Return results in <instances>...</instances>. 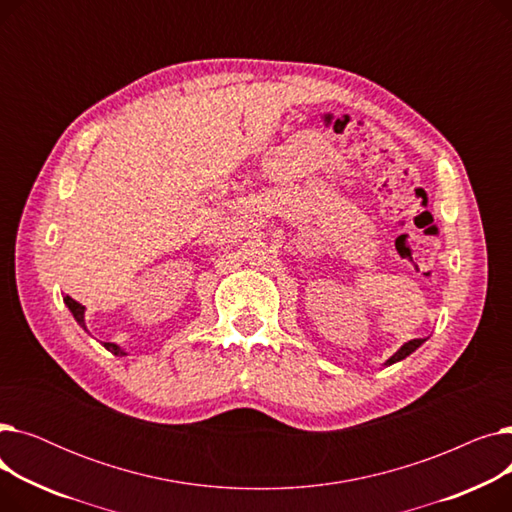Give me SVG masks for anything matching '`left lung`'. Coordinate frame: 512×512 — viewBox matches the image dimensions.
Listing matches in <instances>:
<instances>
[{
  "label": "left lung",
  "instance_id": "1",
  "mask_svg": "<svg viewBox=\"0 0 512 512\" xmlns=\"http://www.w3.org/2000/svg\"><path fill=\"white\" fill-rule=\"evenodd\" d=\"M423 342H425V338L409 340L405 346H400V351H398V353H394V355L386 361V365H392V363H396V361H402L405 357H409L413 351H417V348H419Z\"/></svg>",
  "mask_w": 512,
  "mask_h": 512
}]
</instances>
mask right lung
I'll return each instance as SVG.
<instances>
[{
	"label": "right lung",
	"instance_id": "add662e5",
	"mask_svg": "<svg viewBox=\"0 0 512 512\" xmlns=\"http://www.w3.org/2000/svg\"><path fill=\"white\" fill-rule=\"evenodd\" d=\"M64 303L68 305V309L72 311V315H74V319L78 321V324L85 328V307L80 305L78 301H74L72 297H68V294H66V297H64ZM85 330H87V328H85ZM103 346H105L107 351H110V353H114V355H124L122 348H120V346H116L114 342H103Z\"/></svg>",
	"mask_w": 512,
	"mask_h": 512
}]
</instances>
